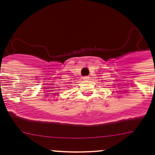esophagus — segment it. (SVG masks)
Here are the masks:
<instances>
[{
	"mask_svg": "<svg viewBox=\"0 0 155 155\" xmlns=\"http://www.w3.org/2000/svg\"><path fill=\"white\" fill-rule=\"evenodd\" d=\"M83 79H84V80H89V79H90V77H89V76H84Z\"/></svg>",
	"mask_w": 155,
	"mask_h": 155,
	"instance_id": "34e87169",
	"label": "esophagus"
}]
</instances>
